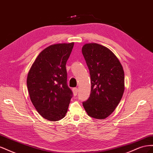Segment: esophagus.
<instances>
[{
    "label": "esophagus",
    "mask_w": 153,
    "mask_h": 153,
    "mask_svg": "<svg viewBox=\"0 0 153 153\" xmlns=\"http://www.w3.org/2000/svg\"><path fill=\"white\" fill-rule=\"evenodd\" d=\"M73 94L74 96H76L77 93H78V89H77L76 87H75V88H73Z\"/></svg>",
    "instance_id": "obj_1"
}]
</instances>
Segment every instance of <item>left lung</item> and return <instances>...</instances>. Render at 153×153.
Instances as JSON below:
<instances>
[{
  "mask_svg": "<svg viewBox=\"0 0 153 153\" xmlns=\"http://www.w3.org/2000/svg\"><path fill=\"white\" fill-rule=\"evenodd\" d=\"M82 54L89 69L91 91L83 106L89 116L108 117L116 108L124 91V73L118 58L108 48L86 43Z\"/></svg>",
  "mask_w": 153,
  "mask_h": 153,
  "instance_id": "1",
  "label": "left lung"
}]
</instances>
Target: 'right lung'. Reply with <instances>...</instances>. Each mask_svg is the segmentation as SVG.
I'll return each instance as SVG.
<instances>
[{"label":"right lung","instance_id":"obj_1","mask_svg":"<svg viewBox=\"0 0 153 153\" xmlns=\"http://www.w3.org/2000/svg\"><path fill=\"white\" fill-rule=\"evenodd\" d=\"M74 43L49 46L31 66L27 85L32 104L43 118L57 121L65 117L73 92L67 85L66 64Z\"/></svg>","mask_w":153,"mask_h":153}]
</instances>
